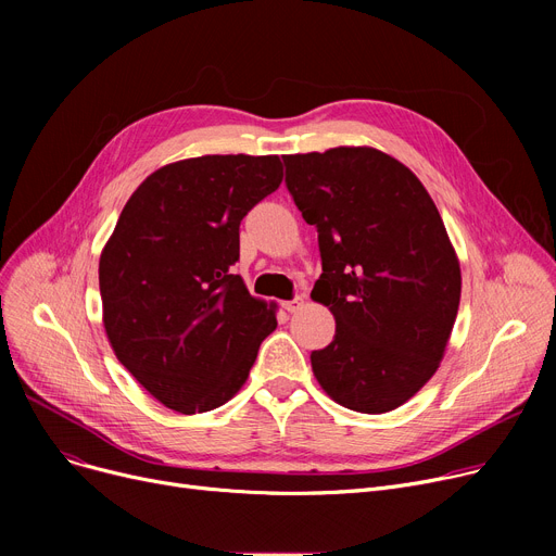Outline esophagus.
Listing matches in <instances>:
<instances>
[{
  "label": "esophagus",
  "mask_w": 556,
  "mask_h": 556,
  "mask_svg": "<svg viewBox=\"0 0 556 556\" xmlns=\"http://www.w3.org/2000/svg\"><path fill=\"white\" fill-rule=\"evenodd\" d=\"M281 306H283V311H288V313H298V311L304 306V300H302V298H295V300H290V302H283Z\"/></svg>",
  "instance_id": "obj_1"
}]
</instances>
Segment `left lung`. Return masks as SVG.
Returning a JSON list of instances; mask_svg holds the SVG:
<instances>
[{"instance_id": "8db88e82", "label": "left lung", "mask_w": 556, "mask_h": 556, "mask_svg": "<svg viewBox=\"0 0 556 556\" xmlns=\"http://www.w3.org/2000/svg\"><path fill=\"white\" fill-rule=\"evenodd\" d=\"M286 187L317 227L323 275L313 302L336 338L311 354L336 403L396 410L440 367L462 295L459 258L417 175L371 146L283 155Z\"/></svg>"}]
</instances>
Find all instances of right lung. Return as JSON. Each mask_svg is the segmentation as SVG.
Wrapping results in <instances>:
<instances>
[{
	"mask_svg": "<svg viewBox=\"0 0 556 556\" xmlns=\"http://www.w3.org/2000/svg\"><path fill=\"white\" fill-rule=\"evenodd\" d=\"M277 155H202L146 178L99 258L103 327L135 381L180 415L227 403L248 381L277 304L252 298L239 225L279 189Z\"/></svg>",
	"mask_w": 556,
	"mask_h": 556,
	"instance_id": "1",
	"label": "right lung"
}]
</instances>
